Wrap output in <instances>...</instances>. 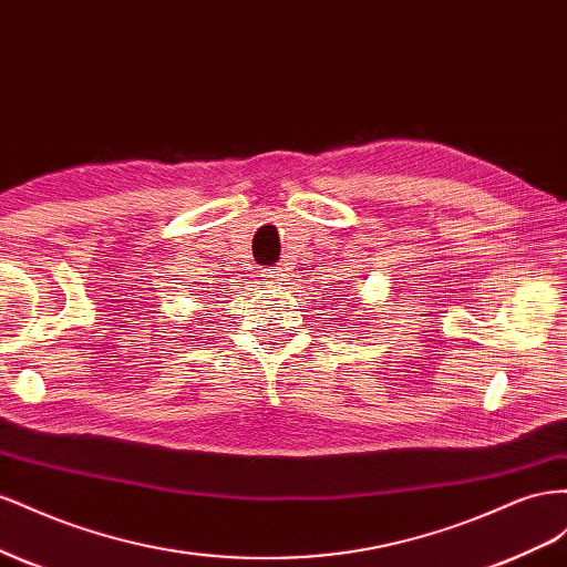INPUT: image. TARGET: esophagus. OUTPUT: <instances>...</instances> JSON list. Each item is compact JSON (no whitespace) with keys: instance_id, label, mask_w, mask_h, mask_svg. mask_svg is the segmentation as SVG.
<instances>
[{"instance_id":"34e87169","label":"esophagus","mask_w":567,"mask_h":567,"mask_svg":"<svg viewBox=\"0 0 567 567\" xmlns=\"http://www.w3.org/2000/svg\"><path fill=\"white\" fill-rule=\"evenodd\" d=\"M264 278H266L268 282H282V278H285V270H282V268H278V266H270V268H266V270H264Z\"/></svg>"}]
</instances>
